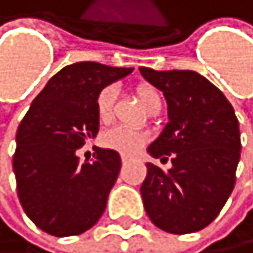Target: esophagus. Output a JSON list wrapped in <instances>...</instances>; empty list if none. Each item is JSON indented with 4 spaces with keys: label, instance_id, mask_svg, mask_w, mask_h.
Returning a JSON list of instances; mask_svg holds the SVG:
<instances>
[{
    "label": "esophagus",
    "instance_id": "esophagus-1",
    "mask_svg": "<svg viewBox=\"0 0 253 253\" xmlns=\"http://www.w3.org/2000/svg\"><path fill=\"white\" fill-rule=\"evenodd\" d=\"M128 161H130V159H128V158H126V156H123V158H122V163H123V164H126V163H128Z\"/></svg>",
    "mask_w": 253,
    "mask_h": 253
}]
</instances>
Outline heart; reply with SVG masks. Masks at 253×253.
<instances>
[{
    "label": "heart",
    "mask_w": 253,
    "mask_h": 253,
    "mask_svg": "<svg viewBox=\"0 0 253 253\" xmlns=\"http://www.w3.org/2000/svg\"><path fill=\"white\" fill-rule=\"evenodd\" d=\"M136 95L139 102L144 107L146 112H156L161 110L163 107V97H161L159 90L149 84H139L136 87ZM114 102H115V89L105 87L99 92L97 100H95V112H97V119L100 123H109L112 120L114 114ZM100 143L107 149L117 151L123 156H133L148 143V134L136 130H128L123 126H115L110 130L104 131L100 136Z\"/></svg>",
    "instance_id": "b5f03b06"
}]
</instances>
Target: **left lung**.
Returning <instances> with one entry per match:
<instances>
[{
    "mask_svg": "<svg viewBox=\"0 0 253 253\" xmlns=\"http://www.w3.org/2000/svg\"><path fill=\"white\" fill-rule=\"evenodd\" d=\"M143 78L163 90L169 122L149 144L153 158L172 167L148 163L141 185L149 219L170 234L207 227L223 210L236 183L241 133L234 109L207 78L188 70L139 68Z\"/></svg>",
    "mask_w": 253,
    "mask_h": 253,
    "instance_id": "obj_1",
    "label": "left lung"
}]
</instances>
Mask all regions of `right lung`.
Instances as JSON below:
<instances>
[{
  "instance_id": "right-lung-1",
  "label": "right lung",
  "mask_w": 253,
  "mask_h": 253,
  "mask_svg": "<svg viewBox=\"0 0 253 253\" xmlns=\"http://www.w3.org/2000/svg\"><path fill=\"white\" fill-rule=\"evenodd\" d=\"M131 71L95 61L68 65L46 83L17 128L12 169L19 202L51 236L83 234L105 211L120 154L97 148L92 163L79 164L76 149L99 131V92Z\"/></svg>"
}]
</instances>
